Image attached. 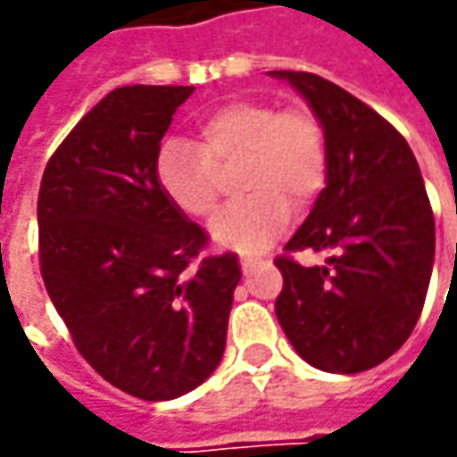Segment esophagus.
<instances>
[{
	"instance_id": "1",
	"label": "esophagus",
	"mask_w": 457,
	"mask_h": 457,
	"mask_svg": "<svg viewBox=\"0 0 457 457\" xmlns=\"http://www.w3.org/2000/svg\"><path fill=\"white\" fill-rule=\"evenodd\" d=\"M254 267H256V259H252V256H241V270H244V274H249Z\"/></svg>"
}]
</instances>
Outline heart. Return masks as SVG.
I'll list each match as a JSON object with an SVG mask.
<instances>
[{
    "instance_id": "b5f03b06",
    "label": "heart",
    "mask_w": 457,
    "mask_h": 457,
    "mask_svg": "<svg viewBox=\"0 0 457 457\" xmlns=\"http://www.w3.org/2000/svg\"><path fill=\"white\" fill-rule=\"evenodd\" d=\"M328 147L320 119L305 106L231 101L198 124L195 142L170 139L157 154V183L185 216L211 219L223 178L237 175L244 201L211 223L223 249L259 252L282 237L290 203L303 208L325 183Z\"/></svg>"
}]
</instances>
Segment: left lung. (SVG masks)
<instances>
[{
  "label": "left lung",
  "instance_id": "1",
  "mask_svg": "<svg viewBox=\"0 0 457 457\" xmlns=\"http://www.w3.org/2000/svg\"><path fill=\"white\" fill-rule=\"evenodd\" d=\"M320 119L325 187L274 264L277 320L303 359L330 374H359L410 338L435 262L430 198L407 139L341 86L303 71H272ZM328 251L303 268L290 251Z\"/></svg>",
  "mask_w": 457,
  "mask_h": 457
}]
</instances>
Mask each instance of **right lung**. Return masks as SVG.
Instances as JSON below:
<instances>
[{
    "label": "right lung",
    "instance_id": "add662e5",
    "mask_svg": "<svg viewBox=\"0 0 457 457\" xmlns=\"http://www.w3.org/2000/svg\"><path fill=\"white\" fill-rule=\"evenodd\" d=\"M193 86L104 96L45 167L40 272L79 353L127 395L165 402L216 371L241 270L157 183L160 142Z\"/></svg>",
    "mask_w": 457,
    "mask_h": 457
}]
</instances>
